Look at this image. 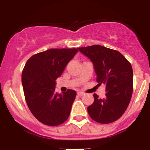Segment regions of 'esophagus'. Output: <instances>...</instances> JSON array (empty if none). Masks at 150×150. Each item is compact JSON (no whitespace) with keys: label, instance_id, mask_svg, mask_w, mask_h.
Listing matches in <instances>:
<instances>
[{"label":"esophagus","instance_id":"34e87169","mask_svg":"<svg viewBox=\"0 0 150 150\" xmlns=\"http://www.w3.org/2000/svg\"><path fill=\"white\" fill-rule=\"evenodd\" d=\"M84 94H85V93L82 92H77V95H78L79 97H82V96H83Z\"/></svg>","mask_w":150,"mask_h":150}]
</instances>
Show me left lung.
I'll use <instances>...</instances> for the list:
<instances>
[{"mask_svg": "<svg viewBox=\"0 0 150 150\" xmlns=\"http://www.w3.org/2000/svg\"><path fill=\"white\" fill-rule=\"evenodd\" d=\"M94 64L98 85H106V97L94 94V103L87 107L91 118L103 124L113 123L128 108L133 91L131 64L116 50L101 45L78 48Z\"/></svg>", "mask_w": 150, "mask_h": 150, "instance_id": "obj_1", "label": "left lung"}]
</instances>
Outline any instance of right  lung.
Returning a JSON list of instances; mask_svg holds the SVG:
<instances>
[{
  "label": "right lung",
  "instance_id": "add662e5",
  "mask_svg": "<svg viewBox=\"0 0 150 150\" xmlns=\"http://www.w3.org/2000/svg\"><path fill=\"white\" fill-rule=\"evenodd\" d=\"M78 51L77 49H51L29 58L22 73L27 106L34 116L49 126L63 123L70 116L76 92H55L56 79Z\"/></svg>",
  "mask_w": 150,
  "mask_h": 150
}]
</instances>
